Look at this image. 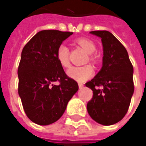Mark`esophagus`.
Here are the masks:
<instances>
[{
	"instance_id": "1",
	"label": "esophagus",
	"mask_w": 146,
	"mask_h": 146,
	"mask_svg": "<svg viewBox=\"0 0 146 146\" xmlns=\"http://www.w3.org/2000/svg\"><path fill=\"white\" fill-rule=\"evenodd\" d=\"M78 85H79V88H82L84 87V84L82 83H79L78 84Z\"/></svg>"
}]
</instances>
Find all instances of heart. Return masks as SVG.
<instances>
[{"label":"heart","mask_w":146,"mask_h":146,"mask_svg":"<svg viewBox=\"0 0 146 146\" xmlns=\"http://www.w3.org/2000/svg\"><path fill=\"white\" fill-rule=\"evenodd\" d=\"M76 43L80 47L88 53V58L87 61L92 64L97 63V57L93 54L96 50V46L93 42L87 38H79L76 40ZM56 57L58 61L59 64L64 68L69 67L70 62V50L65 44L59 45L56 52ZM68 75L74 80L79 82H84L89 79L94 73V70L90 65H85L83 66H73L67 71Z\"/></svg>","instance_id":"heart-1"}]
</instances>
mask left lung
I'll return each mask as SVG.
<instances>
[{
  "instance_id": "left-lung-1",
  "label": "left lung",
  "mask_w": 146,
  "mask_h": 146,
  "mask_svg": "<svg viewBox=\"0 0 146 146\" xmlns=\"http://www.w3.org/2000/svg\"><path fill=\"white\" fill-rule=\"evenodd\" d=\"M90 33L101 38L104 57L100 71L85 84L93 92L87 110L96 123L110 126L122 120L128 111L134 90L133 68L126 48L111 32Z\"/></svg>"
}]
</instances>
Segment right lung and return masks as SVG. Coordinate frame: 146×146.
<instances>
[{
	"instance_id": "1",
	"label": "right lung",
	"mask_w": 146,
	"mask_h": 146,
	"mask_svg": "<svg viewBox=\"0 0 146 146\" xmlns=\"http://www.w3.org/2000/svg\"><path fill=\"white\" fill-rule=\"evenodd\" d=\"M73 34L69 31H38L24 46L18 67V93L27 118L46 126L58 121L78 84L66 75L56 52L59 45ZM58 81V86L53 83Z\"/></svg>"
}]
</instances>
